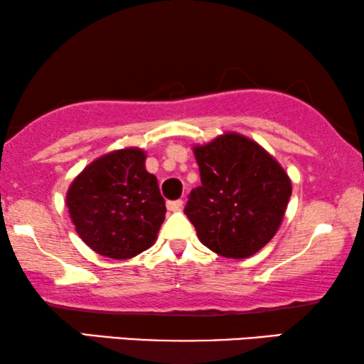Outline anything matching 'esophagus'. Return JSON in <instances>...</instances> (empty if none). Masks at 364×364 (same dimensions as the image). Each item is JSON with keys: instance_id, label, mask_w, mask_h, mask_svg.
I'll use <instances>...</instances> for the list:
<instances>
[{"instance_id": "obj_1", "label": "esophagus", "mask_w": 364, "mask_h": 364, "mask_svg": "<svg viewBox=\"0 0 364 364\" xmlns=\"http://www.w3.org/2000/svg\"><path fill=\"white\" fill-rule=\"evenodd\" d=\"M182 205H183L182 200H168L167 202V208L171 212H181L182 210Z\"/></svg>"}]
</instances>
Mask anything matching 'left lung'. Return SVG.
Returning <instances> with one entry per match:
<instances>
[{
  "label": "left lung",
  "instance_id": "8db88e82",
  "mask_svg": "<svg viewBox=\"0 0 364 364\" xmlns=\"http://www.w3.org/2000/svg\"><path fill=\"white\" fill-rule=\"evenodd\" d=\"M202 186L188 196L186 215L197 237L227 258L255 255L275 237L291 196L283 167L255 141L227 132L193 147Z\"/></svg>",
  "mask_w": 364,
  "mask_h": 364
}]
</instances>
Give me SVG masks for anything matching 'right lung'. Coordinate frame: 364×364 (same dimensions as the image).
Wrapping results in <instances>:
<instances>
[{"instance_id":"1","label":"right lung","mask_w":364,"mask_h":364,"mask_svg":"<svg viewBox=\"0 0 364 364\" xmlns=\"http://www.w3.org/2000/svg\"><path fill=\"white\" fill-rule=\"evenodd\" d=\"M66 205L82 242L114 260L152 247L166 218L157 178L146 171V152L137 147L89 164L69 187Z\"/></svg>"}]
</instances>
